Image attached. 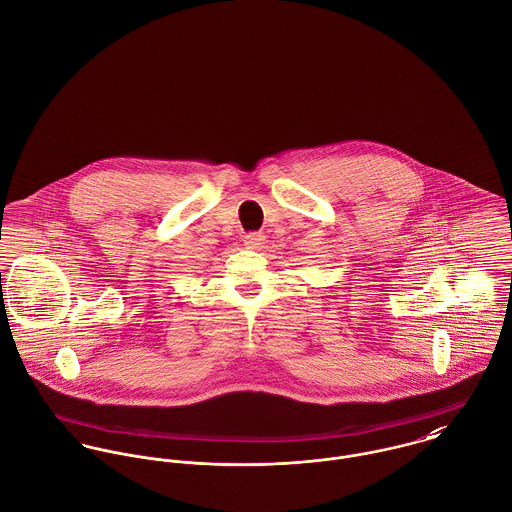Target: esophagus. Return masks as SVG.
<instances>
[{
  "label": "esophagus",
  "instance_id": "1",
  "mask_svg": "<svg viewBox=\"0 0 512 512\" xmlns=\"http://www.w3.org/2000/svg\"><path fill=\"white\" fill-rule=\"evenodd\" d=\"M264 240L266 236L262 232H250L244 236V246L250 250H260L264 246Z\"/></svg>",
  "mask_w": 512,
  "mask_h": 512
}]
</instances>
